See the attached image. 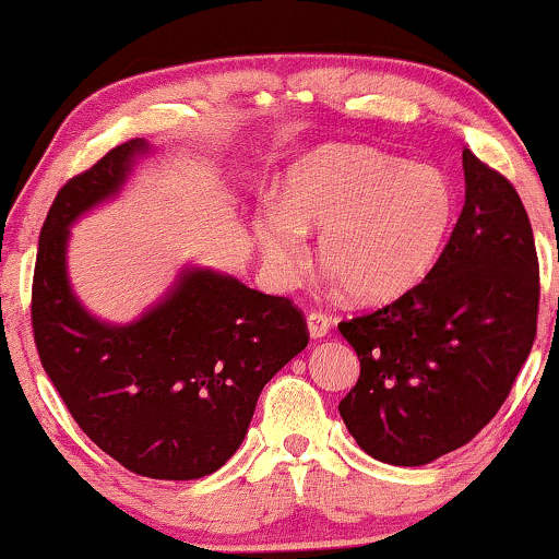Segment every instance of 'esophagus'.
Here are the masks:
<instances>
[{
  "label": "esophagus",
  "mask_w": 559,
  "mask_h": 559,
  "mask_svg": "<svg viewBox=\"0 0 559 559\" xmlns=\"http://www.w3.org/2000/svg\"><path fill=\"white\" fill-rule=\"evenodd\" d=\"M331 325H333V320L328 318V314H322V312H309L307 314V331L314 341L325 338V335L331 333Z\"/></svg>",
  "instance_id": "esophagus-1"
}]
</instances>
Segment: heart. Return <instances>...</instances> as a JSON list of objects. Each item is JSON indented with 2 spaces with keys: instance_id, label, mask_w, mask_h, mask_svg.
<instances>
[{
  "instance_id": "heart-1",
  "label": "heart",
  "mask_w": 559,
  "mask_h": 559,
  "mask_svg": "<svg viewBox=\"0 0 559 559\" xmlns=\"http://www.w3.org/2000/svg\"><path fill=\"white\" fill-rule=\"evenodd\" d=\"M453 211V187L435 166L333 145L288 171L284 205H267L254 231L281 284L297 281L309 231L320 234V262L348 299L385 305L432 271Z\"/></svg>"
}]
</instances>
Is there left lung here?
<instances>
[{
	"label": "left lung",
	"instance_id": "obj_1",
	"mask_svg": "<svg viewBox=\"0 0 559 559\" xmlns=\"http://www.w3.org/2000/svg\"><path fill=\"white\" fill-rule=\"evenodd\" d=\"M463 174L466 205L425 281L338 325L361 365L338 412L359 448L393 466H425L474 440L536 338L539 260L526 207L468 147Z\"/></svg>",
	"mask_w": 559,
	"mask_h": 559
}]
</instances>
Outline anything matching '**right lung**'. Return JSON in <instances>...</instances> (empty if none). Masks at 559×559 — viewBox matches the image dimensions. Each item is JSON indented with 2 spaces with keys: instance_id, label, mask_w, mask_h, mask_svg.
I'll return each instance as SVG.
<instances>
[{
  "instance_id": "right-lung-1",
  "label": "right lung",
  "mask_w": 559,
  "mask_h": 559,
  "mask_svg": "<svg viewBox=\"0 0 559 559\" xmlns=\"http://www.w3.org/2000/svg\"><path fill=\"white\" fill-rule=\"evenodd\" d=\"M143 138L111 147L59 190L38 239L33 338L78 427L127 472L187 481L237 453L265 382L305 352L307 320L292 301L211 267H185L140 320L93 318L67 278L80 215L122 190Z\"/></svg>"
}]
</instances>
